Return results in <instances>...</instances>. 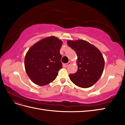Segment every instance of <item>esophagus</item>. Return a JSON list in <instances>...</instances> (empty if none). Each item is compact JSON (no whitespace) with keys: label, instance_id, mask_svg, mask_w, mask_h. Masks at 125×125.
Listing matches in <instances>:
<instances>
[{"label":"esophagus","instance_id":"1","mask_svg":"<svg viewBox=\"0 0 125 125\" xmlns=\"http://www.w3.org/2000/svg\"><path fill=\"white\" fill-rule=\"evenodd\" d=\"M71 62H69L68 63H66V64H63V67H68V66H69V65L70 64H71Z\"/></svg>","mask_w":125,"mask_h":125}]
</instances>
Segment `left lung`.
I'll use <instances>...</instances> for the list:
<instances>
[{"label":"left lung","instance_id":"obj_1","mask_svg":"<svg viewBox=\"0 0 125 125\" xmlns=\"http://www.w3.org/2000/svg\"><path fill=\"white\" fill-rule=\"evenodd\" d=\"M67 44L77 56L78 69L70 74L71 82L82 88L92 86L99 80L103 73L105 61L97 48L83 40H68Z\"/></svg>","mask_w":125,"mask_h":125}]
</instances>
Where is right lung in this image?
Masks as SVG:
<instances>
[{
    "label": "right lung",
    "instance_id": "obj_1",
    "mask_svg": "<svg viewBox=\"0 0 125 125\" xmlns=\"http://www.w3.org/2000/svg\"><path fill=\"white\" fill-rule=\"evenodd\" d=\"M63 42L54 36L41 40L31 46L25 58V68L28 77L40 86L54 81L62 68L60 49Z\"/></svg>",
    "mask_w": 125,
    "mask_h": 125
}]
</instances>
